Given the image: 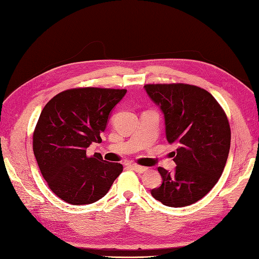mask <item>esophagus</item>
Here are the masks:
<instances>
[{"instance_id": "34e87169", "label": "esophagus", "mask_w": 259, "mask_h": 259, "mask_svg": "<svg viewBox=\"0 0 259 259\" xmlns=\"http://www.w3.org/2000/svg\"><path fill=\"white\" fill-rule=\"evenodd\" d=\"M131 166H132V169L134 170L135 172H137V173H144V172H146V171H147V167H145V166H142V165L132 164Z\"/></svg>"}]
</instances>
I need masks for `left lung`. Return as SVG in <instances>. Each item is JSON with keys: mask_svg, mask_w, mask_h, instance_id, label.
<instances>
[{"mask_svg": "<svg viewBox=\"0 0 259 259\" xmlns=\"http://www.w3.org/2000/svg\"><path fill=\"white\" fill-rule=\"evenodd\" d=\"M151 100L162 110L165 135L179 147L173 172L159 166L162 184L153 198L169 207H185L211 191L226 166L231 130L225 110L207 90L188 83H147Z\"/></svg>", "mask_w": 259, "mask_h": 259, "instance_id": "obj_1", "label": "left lung"}]
</instances>
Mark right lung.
<instances>
[{"mask_svg":"<svg viewBox=\"0 0 259 259\" xmlns=\"http://www.w3.org/2000/svg\"><path fill=\"white\" fill-rule=\"evenodd\" d=\"M126 89L82 87L54 96L41 112L32 136V149L44 179L59 198L71 205H88L108 193L123 171L100 153L87 156L115 104Z\"/></svg>","mask_w":259,"mask_h":259,"instance_id":"obj_1","label":"right lung"}]
</instances>
